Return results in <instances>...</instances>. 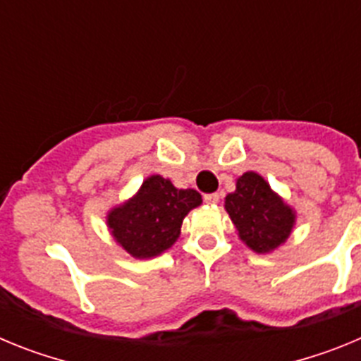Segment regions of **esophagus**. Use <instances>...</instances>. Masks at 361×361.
I'll list each match as a JSON object with an SVG mask.
<instances>
[{
    "label": "esophagus",
    "mask_w": 361,
    "mask_h": 361,
    "mask_svg": "<svg viewBox=\"0 0 361 361\" xmlns=\"http://www.w3.org/2000/svg\"><path fill=\"white\" fill-rule=\"evenodd\" d=\"M220 195L219 193H208V195H204V202L206 204H219Z\"/></svg>",
    "instance_id": "esophagus-1"
}]
</instances>
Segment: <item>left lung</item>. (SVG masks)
<instances>
[{
  "label": "left lung",
  "instance_id": "left-lung-1",
  "mask_svg": "<svg viewBox=\"0 0 361 361\" xmlns=\"http://www.w3.org/2000/svg\"><path fill=\"white\" fill-rule=\"evenodd\" d=\"M226 212L240 240L257 253L276 250L295 226V212L255 171L237 178V190L226 197Z\"/></svg>",
  "mask_w": 361,
  "mask_h": 361
}]
</instances>
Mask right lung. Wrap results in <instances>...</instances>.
I'll use <instances>...</instances> for the list:
<instances>
[{"label":"right lung","mask_w":361,"mask_h":361,"mask_svg":"<svg viewBox=\"0 0 361 361\" xmlns=\"http://www.w3.org/2000/svg\"><path fill=\"white\" fill-rule=\"evenodd\" d=\"M195 190H178L171 180L152 175L128 202L108 213V228L124 251L152 258L173 245L188 213L200 206Z\"/></svg>","instance_id":"add662e5"}]
</instances>
